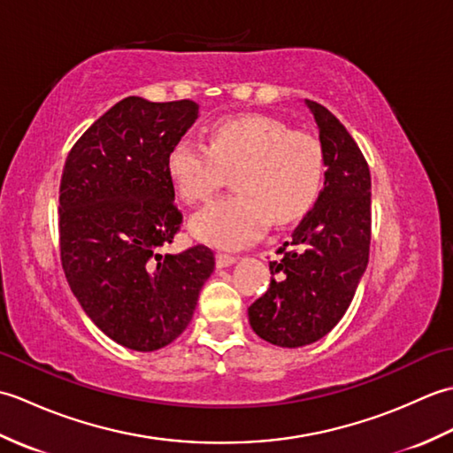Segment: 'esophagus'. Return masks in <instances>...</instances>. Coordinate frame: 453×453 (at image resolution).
Instances as JSON below:
<instances>
[{"label": "esophagus", "instance_id": "obj_1", "mask_svg": "<svg viewBox=\"0 0 453 453\" xmlns=\"http://www.w3.org/2000/svg\"><path fill=\"white\" fill-rule=\"evenodd\" d=\"M234 263H235V257H234V255H226V253H218V255H216V265H218V268L232 266Z\"/></svg>", "mask_w": 453, "mask_h": 453}]
</instances>
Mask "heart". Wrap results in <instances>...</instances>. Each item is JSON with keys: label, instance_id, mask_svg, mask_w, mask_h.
Returning <instances> with one entry per match:
<instances>
[{"label": "heart", "instance_id": "b5f03b06", "mask_svg": "<svg viewBox=\"0 0 453 453\" xmlns=\"http://www.w3.org/2000/svg\"><path fill=\"white\" fill-rule=\"evenodd\" d=\"M167 173L190 204L208 200L234 175L237 195L196 211L190 232L204 243L239 249L257 242L273 219L286 226L310 211L323 185L325 153L313 134L247 114L219 120L210 146L179 138L167 156Z\"/></svg>", "mask_w": 453, "mask_h": 453}]
</instances>
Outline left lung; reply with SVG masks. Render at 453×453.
Returning <instances> with one entry per match:
<instances>
[{
    "label": "left lung",
    "instance_id": "obj_1",
    "mask_svg": "<svg viewBox=\"0 0 453 453\" xmlns=\"http://www.w3.org/2000/svg\"><path fill=\"white\" fill-rule=\"evenodd\" d=\"M325 153V182L313 208L278 249L271 286L249 307L266 342L297 349L331 333L368 266L372 179L360 148L323 104L305 99Z\"/></svg>",
    "mask_w": 453,
    "mask_h": 453
}]
</instances>
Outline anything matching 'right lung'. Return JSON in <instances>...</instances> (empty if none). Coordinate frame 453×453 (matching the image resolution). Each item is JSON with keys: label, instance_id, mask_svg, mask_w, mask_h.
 I'll list each match as a JSON object with an SVG mask.
<instances>
[{"label": "right lung", "instance_id": "add662e5", "mask_svg": "<svg viewBox=\"0 0 453 453\" xmlns=\"http://www.w3.org/2000/svg\"><path fill=\"white\" fill-rule=\"evenodd\" d=\"M195 101L127 97L75 142L60 182V258L73 296L122 346L153 352L187 329L214 273L204 245L163 255L182 224L167 156Z\"/></svg>", "mask_w": 453, "mask_h": 453}]
</instances>
